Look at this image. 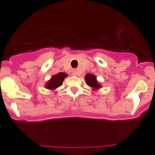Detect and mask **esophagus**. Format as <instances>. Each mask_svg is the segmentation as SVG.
Instances as JSON below:
<instances>
[{
    "mask_svg": "<svg viewBox=\"0 0 155 155\" xmlns=\"http://www.w3.org/2000/svg\"><path fill=\"white\" fill-rule=\"evenodd\" d=\"M73 76H78V75H79V73H78L77 70H73Z\"/></svg>",
    "mask_w": 155,
    "mask_h": 155,
    "instance_id": "34e87169",
    "label": "esophagus"
}]
</instances>
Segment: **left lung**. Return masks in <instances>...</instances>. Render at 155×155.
Returning <instances> with one entry per match:
<instances>
[{"instance_id": "left-lung-1", "label": "left lung", "mask_w": 155, "mask_h": 155, "mask_svg": "<svg viewBox=\"0 0 155 155\" xmlns=\"http://www.w3.org/2000/svg\"><path fill=\"white\" fill-rule=\"evenodd\" d=\"M85 79L86 84L89 87H92L93 89L101 88V85H100V84L98 83L97 81V78L94 75L87 73V74L85 75Z\"/></svg>"}]
</instances>
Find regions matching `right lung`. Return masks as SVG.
<instances>
[{
	"instance_id": "obj_1",
	"label": "right lung",
	"mask_w": 155,
	"mask_h": 155,
	"mask_svg": "<svg viewBox=\"0 0 155 155\" xmlns=\"http://www.w3.org/2000/svg\"><path fill=\"white\" fill-rule=\"evenodd\" d=\"M67 76L68 75L65 73H58V74L54 75L46 83V87L49 90H54L58 88L61 85H62L64 80Z\"/></svg>"
}]
</instances>
